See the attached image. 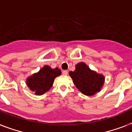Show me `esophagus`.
<instances>
[{
	"instance_id": "34e87169",
	"label": "esophagus",
	"mask_w": 132,
	"mask_h": 132,
	"mask_svg": "<svg viewBox=\"0 0 132 132\" xmlns=\"http://www.w3.org/2000/svg\"><path fill=\"white\" fill-rule=\"evenodd\" d=\"M63 75H65V76L68 75V71H66V70H64V71H63Z\"/></svg>"
}]
</instances>
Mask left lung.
<instances>
[{"label": "left lung", "instance_id": "obj_1", "mask_svg": "<svg viewBox=\"0 0 132 132\" xmlns=\"http://www.w3.org/2000/svg\"><path fill=\"white\" fill-rule=\"evenodd\" d=\"M74 85L82 93L92 96L101 90L104 83V76L92 71L83 62L78 63L76 70L69 72Z\"/></svg>", "mask_w": 132, "mask_h": 132}]
</instances>
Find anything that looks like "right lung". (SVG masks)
Instances as JSON below:
<instances>
[{
  "instance_id": "right-lung-1",
  "label": "right lung",
  "mask_w": 132,
  "mask_h": 132,
  "mask_svg": "<svg viewBox=\"0 0 132 132\" xmlns=\"http://www.w3.org/2000/svg\"><path fill=\"white\" fill-rule=\"evenodd\" d=\"M61 73L58 68L53 69L50 66H45L26 80V85L36 95H41L51 88L55 78Z\"/></svg>"
}]
</instances>
